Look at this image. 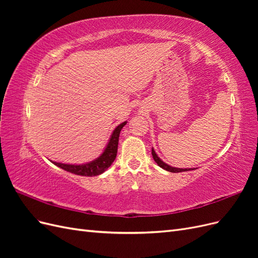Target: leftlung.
<instances>
[{"instance_id":"1","label":"left lung","mask_w":258,"mask_h":258,"mask_svg":"<svg viewBox=\"0 0 258 258\" xmlns=\"http://www.w3.org/2000/svg\"><path fill=\"white\" fill-rule=\"evenodd\" d=\"M152 155H153V158H154V160L156 161V163H157V165L160 167V168H162L163 170H166V171H169V172H172V173H177V172H185V171H190V170H196L195 168H188V169H183V168H175V167H171V166H169L168 163H166V162H163L159 157H158V155L156 154V152H155V150L154 148H152Z\"/></svg>"}]
</instances>
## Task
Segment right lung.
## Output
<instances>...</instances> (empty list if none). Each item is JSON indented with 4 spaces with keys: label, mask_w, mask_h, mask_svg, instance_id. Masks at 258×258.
I'll use <instances>...</instances> for the list:
<instances>
[{
    "label": "right lung",
    "mask_w": 258,
    "mask_h": 258,
    "mask_svg": "<svg viewBox=\"0 0 258 258\" xmlns=\"http://www.w3.org/2000/svg\"><path fill=\"white\" fill-rule=\"evenodd\" d=\"M126 123L127 121H123L114 129L113 134L111 135V138L108 140V142L102 154H101L98 158L93 159L92 161L82 163V165H70V163H62V162H57L52 160L50 161L57 167L76 175L96 176V175L102 174L104 171H106L107 168L112 165L113 161L116 158L120 131Z\"/></svg>",
    "instance_id": "add662e5"
}]
</instances>
